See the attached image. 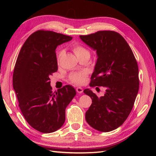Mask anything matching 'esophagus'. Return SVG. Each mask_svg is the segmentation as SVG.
I'll return each instance as SVG.
<instances>
[{
    "instance_id": "1",
    "label": "esophagus",
    "mask_w": 156,
    "mask_h": 156,
    "mask_svg": "<svg viewBox=\"0 0 156 156\" xmlns=\"http://www.w3.org/2000/svg\"><path fill=\"white\" fill-rule=\"evenodd\" d=\"M76 92H77L78 93H82V92H83V89L80 87H78L76 88Z\"/></svg>"
}]
</instances>
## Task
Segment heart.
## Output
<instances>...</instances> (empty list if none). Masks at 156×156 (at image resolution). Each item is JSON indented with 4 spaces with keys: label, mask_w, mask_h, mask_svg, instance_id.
<instances>
[{
    "label": "heart",
    "mask_w": 156,
    "mask_h": 156,
    "mask_svg": "<svg viewBox=\"0 0 156 156\" xmlns=\"http://www.w3.org/2000/svg\"><path fill=\"white\" fill-rule=\"evenodd\" d=\"M73 51L77 57H80L81 55H90V52L88 49L84 48L83 46L80 45H75L73 46ZM62 54V52L60 51L58 54V58H60V56ZM86 77H87V74L85 72H74L72 73V74L69 76V80L72 83L76 84V85H80L82 84L85 81Z\"/></svg>",
    "instance_id": "obj_1"
}]
</instances>
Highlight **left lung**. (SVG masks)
<instances>
[{"label":"left lung","mask_w":156,"mask_h":156,"mask_svg":"<svg viewBox=\"0 0 156 156\" xmlns=\"http://www.w3.org/2000/svg\"><path fill=\"white\" fill-rule=\"evenodd\" d=\"M80 38L98 55L89 85L103 87L105 90L103 97L99 98L90 89L84 90L92 98L86 120L99 131H112L127 119L138 93L136 59L127 42L116 31H99Z\"/></svg>","instance_id":"obj_1"}]
</instances>
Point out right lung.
<instances>
[{
	"label": "right lung",
	"mask_w": 156,
	"mask_h": 156,
	"mask_svg": "<svg viewBox=\"0 0 156 156\" xmlns=\"http://www.w3.org/2000/svg\"><path fill=\"white\" fill-rule=\"evenodd\" d=\"M72 37L38 30L25 41L19 51L12 76L19 107L33 128L44 133L57 131L64 123L66 108L76 92L66 85L53 92L50 76L58 71L55 49Z\"/></svg>",
	"instance_id": "right-lung-1"
}]
</instances>
